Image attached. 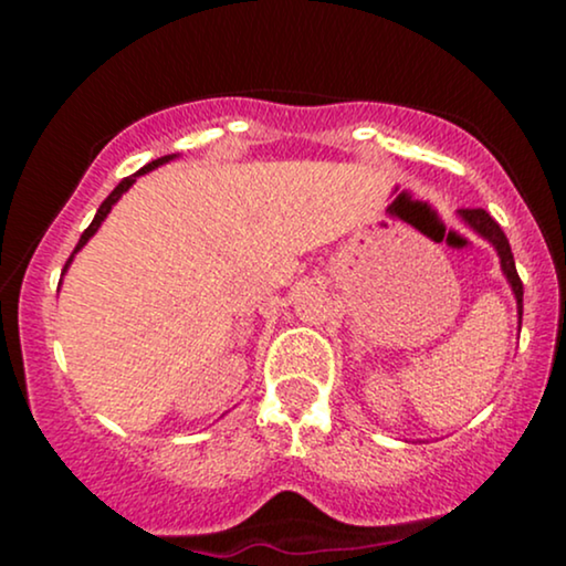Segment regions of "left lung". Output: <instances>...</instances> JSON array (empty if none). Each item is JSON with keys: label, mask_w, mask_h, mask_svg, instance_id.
<instances>
[{"label": "left lung", "mask_w": 566, "mask_h": 566, "mask_svg": "<svg viewBox=\"0 0 566 566\" xmlns=\"http://www.w3.org/2000/svg\"><path fill=\"white\" fill-rule=\"evenodd\" d=\"M458 218L463 220L465 226L473 233H479V237L484 239V242H490L495 247L497 258H500V269H503V276L505 282L511 284L513 290V297H516V308H518V327H522V297H524V287H522V279L516 274V263H513V252H511V244L509 239H505V233L500 226L492 220V216L486 210H458Z\"/></svg>", "instance_id": "1"}]
</instances>
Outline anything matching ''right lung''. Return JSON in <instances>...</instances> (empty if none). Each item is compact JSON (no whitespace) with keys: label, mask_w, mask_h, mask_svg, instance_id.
<instances>
[{"label":"right lung","mask_w":566,"mask_h":566,"mask_svg":"<svg viewBox=\"0 0 566 566\" xmlns=\"http://www.w3.org/2000/svg\"><path fill=\"white\" fill-rule=\"evenodd\" d=\"M175 157H178V154H170V157H161V159H154V161H148V165H146V167H140V170H138V172H135V175H129V178H125V180H122V184H119V186H116L112 193H108V197H106V201H103V205H101V207H97V212H95L93 223H90V226H87V229H84V233H82V237H80V244H76V250H74V252H71V258H69V261H66V265H63V274H66V271H69V265H71V261H74V255H76V252H80V250H82V247H84V244H87V242H90V239H93V237H95V231H97V229H101V223H103V220H106V218H108V212H112V207L116 205V201H119V199H122V193H125V191H129V186H133V184H135V180H138V178H140V175H146V172L157 170V167H161V165H167V161H170V159H175Z\"/></svg>","instance_id":"1"}]
</instances>
